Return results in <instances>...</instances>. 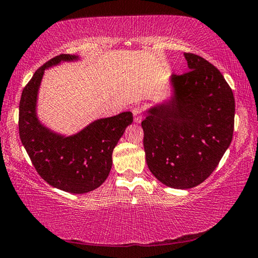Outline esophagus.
I'll list each match as a JSON object with an SVG mask.
<instances>
[{"label": "esophagus", "mask_w": 258, "mask_h": 258, "mask_svg": "<svg viewBox=\"0 0 258 258\" xmlns=\"http://www.w3.org/2000/svg\"><path fill=\"white\" fill-rule=\"evenodd\" d=\"M133 114H134V120L136 123H141L142 121V108L138 106H135L133 109Z\"/></svg>", "instance_id": "esophagus-1"}]
</instances>
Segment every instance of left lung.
Segmentation results:
<instances>
[{
  "instance_id": "left-lung-1",
  "label": "left lung",
  "mask_w": 258,
  "mask_h": 258,
  "mask_svg": "<svg viewBox=\"0 0 258 258\" xmlns=\"http://www.w3.org/2000/svg\"><path fill=\"white\" fill-rule=\"evenodd\" d=\"M188 72L171 75L170 95L145 111L142 122L147 167L171 188L201 184L229 149L234 97L224 77L200 56L184 53Z\"/></svg>"
}]
</instances>
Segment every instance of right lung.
I'll return each mask as SVG.
<instances>
[{"label": "right lung", "instance_id": "1", "mask_svg": "<svg viewBox=\"0 0 258 258\" xmlns=\"http://www.w3.org/2000/svg\"><path fill=\"white\" fill-rule=\"evenodd\" d=\"M80 59L77 54H59L45 62L25 87L19 104V136L36 171L51 186L73 194L94 191L106 180L114 147L133 123V113L122 112L66 135L40 120L37 100L44 71Z\"/></svg>", "mask_w": 258, "mask_h": 258}]
</instances>
